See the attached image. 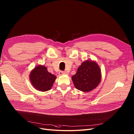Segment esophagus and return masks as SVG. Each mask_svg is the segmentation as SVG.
Instances as JSON below:
<instances>
[{"mask_svg": "<svg viewBox=\"0 0 134 134\" xmlns=\"http://www.w3.org/2000/svg\"><path fill=\"white\" fill-rule=\"evenodd\" d=\"M59 74L60 75H65V74H67V73L66 72H64V71H61L59 72Z\"/></svg>", "mask_w": 134, "mask_h": 134, "instance_id": "obj_1", "label": "esophagus"}]
</instances>
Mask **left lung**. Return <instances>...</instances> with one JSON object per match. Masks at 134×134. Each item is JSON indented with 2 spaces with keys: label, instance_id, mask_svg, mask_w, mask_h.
<instances>
[{
  "label": "left lung",
  "instance_id": "left-lung-1",
  "mask_svg": "<svg viewBox=\"0 0 134 134\" xmlns=\"http://www.w3.org/2000/svg\"><path fill=\"white\" fill-rule=\"evenodd\" d=\"M75 88L83 92L94 89L101 80V69L94 61H84L78 67L77 72L72 77Z\"/></svg>",
  "mask_w": 134,
  "mask_h": 134
}]
</instances>
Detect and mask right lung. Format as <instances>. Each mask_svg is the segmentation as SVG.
Here are the masks:
<instances>
[{
    "label": "right lung",
    "instance_id": "right-lung-1",
    "mask_svg": "<svg viewBox=\"0 0 134 134\" xmlns=\"http://www.w3.org/2000/svg\"><path fill=\"white\" fill-rule=\"evenodd\" d=\"M56 78L55 75L49 73L47 68L42 65L34 68L30 74L33 86L37 90L43 92L51 89Z\"/></svg>",
    "mask_w": 134,
    "mask_h": 134
}]
</instances>
